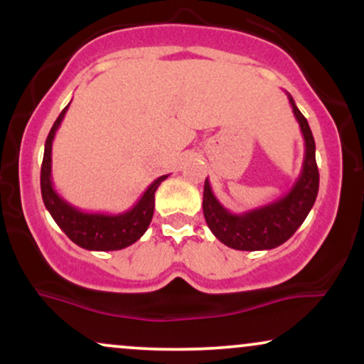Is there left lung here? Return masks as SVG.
Returning a JSON list of instances; mask_svg holds the SVG:
<instances>
[{"instance_id":"1","label":"left lung","mask_w":364,"mask_h":364,"mask_svg":"<svg viewBox=\"0 0 364 364\" xmlns=\"http://www.w3.org/2000/svg\"><path fill=\"white\" fill-rule=\"evenodd\" d=\"M287 99L301 128L304 159L299 178L286 195L269 205L253 208L243 214H232L215 198L210 181L208 178L205 179V186H203L205 223L217 240L232 250L258 252V250L277 248L286 243L310 214L318 195L320 174L316 168L315 140H313L310 124L289 94H287Z\"/></svg>"}]
</instances>
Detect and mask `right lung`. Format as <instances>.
I'll return each instance as SVG.
<instances>
[{"mask_svg": "<svg viewBox=\"0 0 364 364\" xmlns=\"http://www.w3.org/2000/svg\"><path fill=\"white\" fill-rule=\"evenodd\" d=\"M68 106L54 121L51 132L46 139L44 159L43 166H41V193H43L44 205L51 214L54 223L60 225L61 231L80 248L92 250V252L123 250L139 241L147 231L154 215V205H156V200H154L156 190L168 178V174L150 183V186L144 191L139 202L129 210L121 212V214H92V212H83L80 208L73 207L54 190L51 179L53 140L66 111H68Z\"/></svg>", "mask_w": 364, "mask_h": 364, "instance_id": "obj_1", "label": "right lung"}]
</instances>
